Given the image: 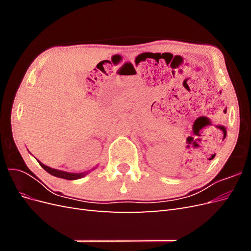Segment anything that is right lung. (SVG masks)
<instances>
[{"label":"right lung","instance_id":"obj_1","mask_svg":"<svg viewBox=\"0 0 251 251\" xmlns=\"http://www.w3.org/2000/svg\"><path fill=\"white\" fill-rule=\"evenodd\" d=\"M37 161H39V160H37ZM39 163L41 164V166L45 171L48 172L50 175H52V176H55L57 178H63V179H66V180H75V179L82 178L86 175V173H83V174H73V173H67V172H63V171H58V170L51 169V168H49V166L43 164L40 161H39Z\"/></svg>","mask_w":251,"mask_h":251}]
</instances>
